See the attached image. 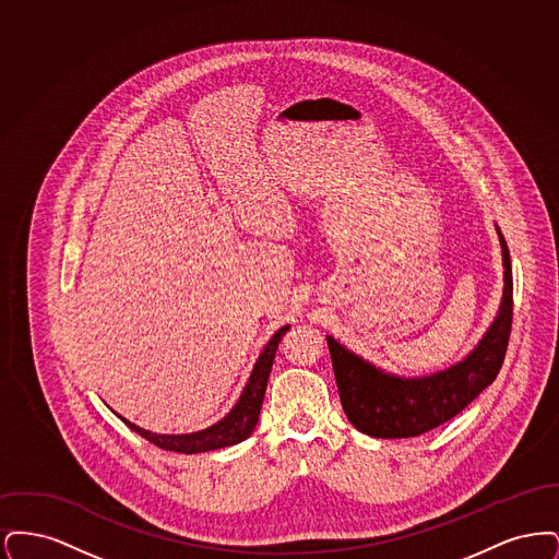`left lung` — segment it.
I'll return each instance as SVG.
<instances>
[{
	"label": "left lung",
	"instance_id": "1",
	"mask_svg": "<svg viewBox=\"0 0 559 559\" xmlns=\"http://www.w3.org/2000/svg\"><path fill=\"white\" fill-rule=\"evenodd\" d=\"M499 233L506 289L499 314L476 349L447 371L427 377H396L326 337L340 400L349 424L372 438H415L451 421L501 371L513 319V278L506 239Z\"/></svg>",
	"mask_w": 559,
	"mask_h": 559
}]
</instances>
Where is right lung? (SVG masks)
Instances as JSON below:
<instances>
[{"instance_id": "1", "label": "right lung", "mask_w": 559, "mask_h": 559, "mask_svg": "<svg viewBox=\"0 0 559 559\" xmlns=\"http://www.w3.org/2000/svg\"><path fill=\"white\" fill-rule=\"evenodd\" d=\"M285 331H289V324L281 326L272 340L267 342L266 347L262 349L253 371L249 374V381L240 394L239 402L233 406V411L217 421L215 426L201 429V431H192V433H180V436H169V433H153L146 431L142 427L133 426L128 419L119 417L126 426L133 429L135 433H140L142 438H146L148 442H153L155 447H159L163 451L185 452V454H194V452L215 451V449H224V447H233L239 444L242 440H247L251 436V431L258 426L260 419V411H262V402L266 394L267 377L270 369L276 356V347L281 337L285 335Z\"/></svg>"}]
</instances>
